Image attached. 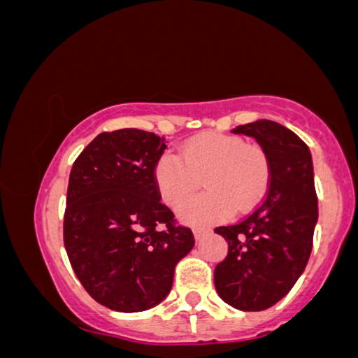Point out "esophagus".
Listing matches in <instances>:
<instances>
[{"mask_svg":"<svg viewBox=\"0 0 358 358\" xmlns=\"http://www.w3.org/2000/svg\"><path fill=\"white\" fill-rule=\"evenodd\" d=\"M207 234H208L207 229H200V227H195V229H193V236H195V239H196V241L203 239V237L207 236Z\"/></svg>","mask_w":358,"mask_h":358,"instance_id":"obj_1","label":"esophagus"}]
</instances>
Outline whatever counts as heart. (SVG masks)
<instances>
[{
	"mask_svg": "<svg viewBox=\"0 0 358 358\" xmlns=\"http://www.w3.org/2000/svg\"><path fill=\"white\" fill-rule=\"evenodd\" d=\"M182 159L165 151L156 159L153 176L163 202L178 207L204 178L208 192L185 201L178 215L188 224H212L229 219L234 212H249L268 193L271 165L266 151L245 145L234 134L203 133L193 136L180 150Z\"/></svg>",
	"mask_w": 358,
	"mask_h": 358,
	"instance_id": "obj_1",
	"label": "heart"
}]
</instances>
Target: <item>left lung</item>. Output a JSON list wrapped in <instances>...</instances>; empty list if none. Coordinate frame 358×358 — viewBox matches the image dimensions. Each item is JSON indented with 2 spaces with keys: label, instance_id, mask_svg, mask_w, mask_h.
Listing matches in <instances>:
<instances>
[{
  "label": "left lung",
  "instance_id": "left-lung-1",
  "mask_svg": "<svg viewBox=\"0 0 358 358\" xmlns=\"http://www.w3.org/2000/svg\"><path fill=\"white\" fill-rule=\"evenodd\" d=\"M232 133L256 138L269 158L271 183L248 217L215 229L229 252L213 281L225 303L261 311L289 293L310 259L318 220L313 162L306 143L279 122L259 119Z\"/></svg>",
  "mask_w": 358,
  "mask_h": 358
}]
</instances>
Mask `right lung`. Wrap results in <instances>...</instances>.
Segmentation results:
<instances>
[{
  "instance_id": "right-lung-1",
  "label": "right lung",
  "mask_w": 358,
  "mask_h": 358,
  "mask_svg": "<svg viewBox=\"0 0 358 358\" xmlns=\"http://www.w3.org/2000/svg\"><path fill=\"white\" fill-rule=\"evenodd\" d=\"M165 139L141 129L101 133L77 156L67 188L64 244L84 289L109 310L163 301L195 239L162 203L153 168Z\"/></svg>"
}]
</instances>
